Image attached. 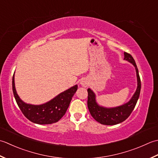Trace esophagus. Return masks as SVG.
<instances>
[{
    "label": "esophagus",
    "mask_w": 158,
    "mask_h": 158,
    "mask_svg": "<svg viewBox=\"0 0 158 158\" xmlns=\"http://www.w3.org/2000/svg\"><path fill=\"white\" fill-rule=\"evenodd\" d=\"M80 85L83 86V87H86V86H88L89 85V80L86 78H83L81 80V81L80 82Z\"/></svg>",
    "instance_id": "esophagus-1"
}]
</instances>
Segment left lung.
<instances>
[{
	"mask_svg": "<svg viewBox=\"0 0 158 158\" xmlns=\"http://www.w3.org/2000/svg\"><path fill=\"white\" fill-rule=\"evenodd\" d=\"M124 60L128 61L129 63L132 64L136 69V78H137V88L136 91L134 93L132 97L127 103L116 107L107 108L99 105L97 99L96 95L91 89H88V101L87 105L90 113L99 123L106 125H117L127 119L129 116L135 108L138 98H139L141 82L137 68L136 62L133 57L130 54L124 52Z\"/></svg>",
	"mask_w": 158,
	"mask_h": 158,
	"instance_id": "8db88e82",
	"label": "left lung"
}]
</instances>
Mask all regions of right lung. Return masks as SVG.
<instances>
[{
  "instance_id": "add662e5",
  "label": "right lung",
  "mask_w": 158,
  "mask_h": 158,
  "mask_svg": "<svg viewBox=\"0 0 158 158\" xmlns=\"http://www.w3.org/2000/svg\"><path fill=\"white\" fill-rule=\"evenodd\" d=\"M14 79V74L12 89L18 106L28 120L40 125L52 124L59 121L65 114L70 102L78 89V85H76L59 93L49 102L40 105H34L25 103L19 97L15 89Z\"/></svg>"
}]
</instances>
